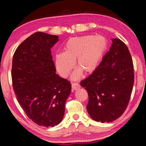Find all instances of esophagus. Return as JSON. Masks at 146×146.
I'll use <instances>...</instances> for the list:
<instances>
[{
    "label": "esophagus",
    "mask_w": 146,
    "mask_h": 146,
    "mask_svg": "<svg viewBox=\"0 0 146 146\" xmlns=\"http://www.w3.org/2000/svg\"><path fill=\"white\" fill-rule=\"evenodd\" d=\"M71 87H72V90H76L80 88V85L78 83H73V84H71Z\"/></svg>",
    "instance_id": "34e87169"
}]
</instances>
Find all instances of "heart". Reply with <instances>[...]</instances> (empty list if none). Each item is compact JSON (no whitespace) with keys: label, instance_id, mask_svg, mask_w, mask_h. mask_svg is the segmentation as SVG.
<instances>
[{"label":"heart","instance_id":"b5f03b06","mask_svg":"<svg viewBox=\"0 0 146 146\" xmlns=\"http://www.w3.org/2000/svg\"><path fill=\"white\" fill-rule=\"evenodd\" d=\"M108 47V40L101 35L71 38L64 47V52L56 55V69L60 75L66 78L73 68L76 61V67L78 69L73 73L72 78L78 80L81 76V71L85 74L96 71Z\"/></svg>","mask_w":146,"mask_h":146}]
</instances>
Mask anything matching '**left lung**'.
I'll return each instance as SVG.
<instances>
[{
	"label": "left lung",
	"instance_id": "obj_1",
	"mask_svg": "<svg viewBox=\"0 0 146 146\" xmlns=\"http://www.w3.org/2000/svg\"><path fill=\"white\" fill-rule=\"evenodd\" d=\"M110 50L98 68L80 82L87 91V110L96 121L111 122L126 110L132 93L134 73L132 57L127 45L113 38Z\"/></svg>",
	"mask_w": 146,
	"mask_h": 146
}]
</instances>
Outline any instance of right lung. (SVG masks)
Masks as SVG:
<instances>
[{
    "instance_id": "obj_1",
    "label": "right lung",
    "mask_w": 146,
    "mask_h": 146,
    "mask_svg": "<svg viewBox=\"0 0 146 146\" xmlns=\"http://www.w3.org/2000/svg\"><path fill=\"white\" fill-rule=\"evenodd\" d=\"M59 36L36 32L14 54L12 81L20 106L39 126L54 127L63 118L71 85L56 73L50 48Z\"/></svg>"
}]
</instances>
